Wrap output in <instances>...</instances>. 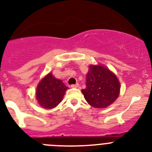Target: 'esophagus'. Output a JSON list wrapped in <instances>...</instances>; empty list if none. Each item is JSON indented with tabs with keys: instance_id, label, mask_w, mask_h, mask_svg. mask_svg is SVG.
Instances as JSON below:
<instances>
[{
	"instance_id": "esophagus-1",
	"label": "esophagus",
	"mask_w": 152,
	"mask_h": 152,
	"mask_svg": "<svg viewBox=\"0 0 152 152\" xmlns=\"http://www.w3.org/2000/svg\"><path fill=\"white\" fill-rule=\"evenodd\" d=\"M78 87H79V83H76L75 85H71V88H76Z\"/></svg>"
}]
</instances>
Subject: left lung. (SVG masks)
<instances>
[{
    "label": "left lung",
    "mask_w": 152,
    "mask_h": 152,
    "mask_svg": "<svg viewBox=\"0 0 152 152\" xmlns=\"http://www.w3.org/2000/svg\"><path fill=\"white\" fill-rule=\"evenodd\" d=\"M120 83L115 74L103 65H90L86 88L82 90L86 101L94 108H106L118 98Z\"/></svg>",
    "instance_id": "obj_1"
}]
</instances>
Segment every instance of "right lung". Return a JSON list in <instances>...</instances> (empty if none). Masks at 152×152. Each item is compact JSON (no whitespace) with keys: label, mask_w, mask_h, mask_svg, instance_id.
I'll use <instances>...</instances> for the list:
<instances>
[{"label":"right lung","mask_w":152,"mask_h":152,"mask_svg":"<svg viewBox=\"0 0 152 152\" xmlns=\"http://www.w3.org/2000/svg\"><path fill=\"white\" fill-rule=\"evenodd\" d=\"M68 89L61 80L49 73L38 84L36 98L41 107L46 110L55 108L63 100L65 91Z\"/></svg>","instance_id":"add662e5"}]
</instances>
